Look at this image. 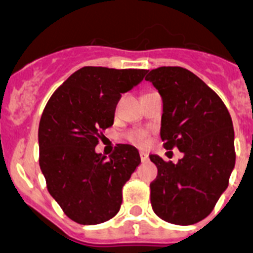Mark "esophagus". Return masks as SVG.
I'll use <instances>...</instances> for the list:
<instances>
[{"mask_svg": "<svg viewBox=\"0 0 253 253\" xmlns=\"http://www.w3.org/2000/svg\"><path fill=\"white\" fill-rule=\"evenodd\" d=\"M139 156H141V160H142V162H143V163L147 162V160H149V154H146V152L141 151V152H139Z\"/></svg>", "mask_w": 253, "mask_h": 253, "instance_id": "esophagus-1", "label": "esophagus"}]
</instances>
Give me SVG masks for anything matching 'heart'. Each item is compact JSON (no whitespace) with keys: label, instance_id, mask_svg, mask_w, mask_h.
Here are the masks:
<instances>
[{"label":"heart","instance_id":"heart-1","mask_svg":"<svg viewBox=\"0 0 253 253\" xmlns=\"http://www.w3.org/2000/svg\"><path fill=\"white\" fill-rule=\"evenodd\" d=\"M125 137L131 145L141 147V149H145L151 143V130H149V129H133V130L128 131Z\"/></svg>","mask_w":253,"mask_h":253}]
</instances>
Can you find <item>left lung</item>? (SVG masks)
<instances>
[{
	"instance_id": "left-lung-1",
	"label": "left lung",
	"mask_w": 253,
	"mask_h": 253,
	"mask_svg": "<svg viewBox=\"0 0 253 253\" xmlns=\"http://www.w3.org/2000/svg\"><path fill=\"white\" fill-rule=\"evenodd\" d=\"M146 80L163 98L164 147L183 152L176 164L150 155L158 167L150 183L152 210L170 224H197L213 211L235 166L231 116L216 91L186 68L159 67Z\"/></svg>"
}]
</instances>
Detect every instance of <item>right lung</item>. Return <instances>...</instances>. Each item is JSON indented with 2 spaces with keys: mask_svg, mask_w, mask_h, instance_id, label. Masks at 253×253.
Here are the masks:
<instances>
[{
  "mask_svg": "<svg viewBox=\"0 0 253 253\" xmlns=\"http://www.w3.org/2000/svg\"><path fill=\"white\" fill-rule=\"evenodd\" d=\"M147 70L83 67L50 97L39 126L40 168L50 195L71 220L97 225L120 210L123 186L139 166L138 150L118 145L110 158L95 152L114 124L123 93Z\"/></svg>",
  "mask_w": 253,
  "mask_h": 253,
  "instance_id": "1",
  "label": "right lung"
}]
</instances>
